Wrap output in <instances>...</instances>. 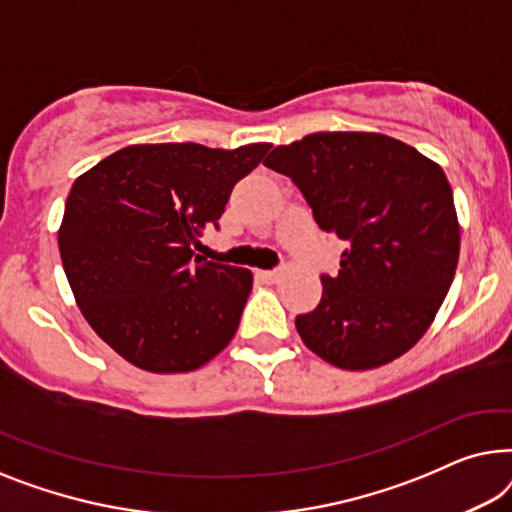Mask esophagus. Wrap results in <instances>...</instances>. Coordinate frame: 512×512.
<instances>
[{
	"label": "esophagus",
	"instance_id": "esophagus-1",
	"mask_svg": "<svg viewBox=\"0 0 512 512\" xmlns=\"http://www.w3.org/2000/svg\"><path fill=\"white\" fill-rule=\"evenodd\" d=\"M257 278L264 280V283H276L280 278V271H257Z\"/></svg>",
	"mask_w": 512,
	"mask_h": 512
}]
</instances>
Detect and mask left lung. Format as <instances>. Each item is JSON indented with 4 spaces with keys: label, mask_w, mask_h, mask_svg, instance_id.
Instances as JSON below:
<instances>
[{
    "label": "left lung",
    "mask_w": 512,
    "mask_h": 512,
    "mask_svg": "<svg viewBox=\"0 0 512 512\" xmlns=\"http://www.w3.org/2000/svg\"><path fill=\"white\" fill-rule=\"evenodd\" d=\"M322 232L345 241L341 269L294 325L308 350L348 371L378 369L424 336L459 259L452 187L434 160L376 132H318L271 150Z\"/></svg>",
    "instance_id": "1"
}]
</instances>
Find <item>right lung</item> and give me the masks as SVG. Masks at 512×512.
<instances>
[{
	"label": "right lung",
	"instance_id": "obj_1",
	"mask_svg": "<svg viewBox=\"0 0 512 512\" xmlns=\"http://www.w3.org/2000/svg\"><path fill=\"white\" fill-rule=\"evenodd\" d=\"M269 148L136 143L71 185L57 232L64 273L83 318L129 364L187 373L234 338L253 273L192 246Z\"/></svg>",
	"mask_w": 512,
	"mask_h": 512
}]
</instances>
